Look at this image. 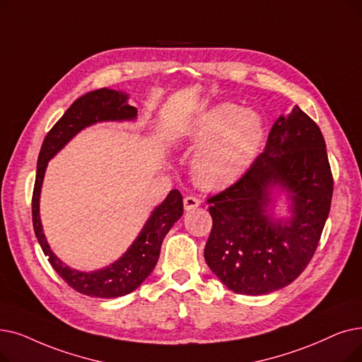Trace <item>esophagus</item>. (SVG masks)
Listing matches in <instances>:
<instances>
[{"label":"esophagus","instance_id":"esophagus-1","mask_svg":"<svg viewBox=\"0 0 362 362\" xmlns=\"http://www.w3.org/2000/svg\"><path fill=\"white\" fill-rule=\"evenodd\" d=\"M183 207L186 211H191L197 207H199V199L197 197H192V195H187L183 198Z\"/></svg>","mask_w":362,"mask_h":362}]
</instances>
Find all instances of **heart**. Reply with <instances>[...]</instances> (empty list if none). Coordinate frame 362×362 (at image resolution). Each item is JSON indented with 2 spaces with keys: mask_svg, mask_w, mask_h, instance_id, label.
Here are the masks:
<instances>
[{
  "mask_svg": "<svg viewBox=\"0 0 362 362\" xmlns=\"http://www.w3.org/2000/svg\"><path fill=\"white\" fill-rule=\"evenodd\" d=\"M266 137L263 117L256 109L222 102L195 114L177 132L180 142L198 146L192 175L206 187L238 180L253 165Z\"/></svg>",
  "mask_w": 362,
  "mask_h": 362,
  "instance_id": "1",
  "label": "heart"
}]
</instances>
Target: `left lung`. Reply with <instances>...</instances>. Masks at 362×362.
Listing matches in <instances>:
<instances>
[{
	"label": "left lung",
	"mask_w": 362,
	"mask_h": 362,
	"mask_svg": "<svg viewBox=\"0 0 362 362\" xmlns=\"http://www.w3.org/2000/svg\"><path fill=\"white\" fill-rule=\"evenodd\" d=\"M333 176L318 125L300 107L279 115L241 179L207 199L213 228L204 257L238 294L262 296L300 275L320 243ZM282 202L288 216L276 213Z\"/></svg>",
	"instance_id": "obj_1"
}]
</instances>
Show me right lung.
Masks as SVG:
<instances>
[{
  "label": "right lung",
  "instance_id": "1",
  "mask_svg": "<svg viewBox=\"0 0 362 362\" xmlns=\"http://www.w3.org/2000/svg\"><path fill=\"white\" fill-rule=\"evenodd\" d=\"M137 109L129 105V94L112 88H99L86 93L76 99L64 114L53 129L45 136L37 164V177L33 197V223L37 240L49 257L53 269L62 276L69 287L78 293L114 298L134 291L151 275L156 262L165 235L183 214V198L177 189L170 191L167 198L156 206L146 223L140 229L136 240L125 253L114 263L105 268L86 272L72 269L62 262L50 248L45 238L40 217V197L49 161L64 149L71 140L84 129L98 122L107 121H136Z\"/></svg>",
  "mask_w": 362,
  "mask_h": 362
}]
</instances>
